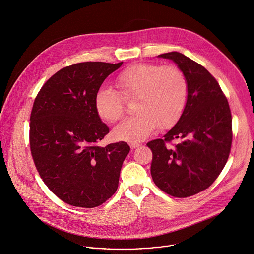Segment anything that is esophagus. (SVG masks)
Here are the masks:
<instances>
[{
    "instance_id": "esophagus-1",
    "label": "esophagus",
    "mask_w": 254,
    "mask_h": 254,
    "mask_svg": "<svg viewBox=\"0 0 254 254\" xmlns=\"http://www.w3.org/2000/svg\"><path fill=\"white\" fill-rule=\"evenodd\" d=\"M129 145H130V147H131L132 149H135V148L138 147L140 144H139V143H137V142H130V143H129Z\"/></svg>"
}]
</instances>
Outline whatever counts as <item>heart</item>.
I'll return each instance as SVG.
<instances>
[{"instance_id":"obj_1","label":"heart","mask_w":254,"mask_h":254,"mask_svg":"<svg viewBox=\"0 0 254 254\" xmlns=\"http://www.w3.org/2000/svg\"><path fill=\"white\" fill-rule=\"evenodd\" d=\"M116 85L119 92L102 87L95 96V109L102 119L116 122L124 116V101L135 100L137 115L125 119L114 130L116 139L138 142L158 127L174 126L183 115L188 85L185 73L176 66L137 63L122 70Z\"/></svg>"}]
</instances>
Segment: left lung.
Segmentation results:
<instances>
[{
  "label": "left lung",
  "instance_id": "obj_1",
  "mask_svg": "<svg viewBox=\"0 0 254 254\" xmlns=\"http://www.w3.org/2000/svg\"><path fill=\"white\" fill-rule=\"evenodd\" d=\"M159 57L173 60L185 73L188 93L184 113L163 138L146 143L152 151L150 173L165 193L186 198L208 188L230 154L232 116L218 82L208 69L173 51ZM176 138L184 141L167 147Z\"/></svg>",
  "mask_w": 254,
  "mask_h": 254
}]
</instances>
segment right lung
<instances>
[{
    "label": "right lung",
    "instance_id": "obj_1",
    "mask_svg": "<svg viewBox=\"0 0 254 254\" xmlns=\"http://www.w3.org/2000/svg\"><path fill=\"white\" fill-rule=\"evenodd\" d=\"M123 62H82L54 73L38 93L30 116V149L40 177L60 200L96 208L118 187L130 151L124 141L100 146L109 134L95 109L104 80Z\"/></svg>",
    "mask_w": 254,
    "mask_h": 254
}]
</instances>
